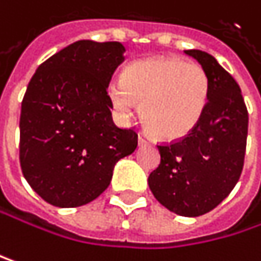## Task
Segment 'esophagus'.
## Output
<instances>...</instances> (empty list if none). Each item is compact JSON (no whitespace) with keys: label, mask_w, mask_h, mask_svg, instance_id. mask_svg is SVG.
<instances>
[{"label":"esophagus","mask_w":261,"mask_h":261,"mask_svg":"<svg viewBox=\"0 0 261 261\" xmlns=\"http://www.w3.org/2000/svg\"><path fill=\"white\" fill-rule=\"evenodd\" d=\"M139 144L141 145H145V144H150V139L144 135H139Z\"/></svg>","instance_id":"esophagus-1"}]
</instances>
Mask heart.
<instances>
[{"label":"heart","instance_id":"heart-1","mask_svg":"<svg viewBox=\"0 0 261 261\" xmlns=\"http://www.w3.org/2000/svg\"><path fill=\"white\" fill-rule=\"evenodd\" d=\"M108 96L122 117H132L144 103V119L162 139H180L202 119L210 79L205 68L176 56L141 59L129 65L122 79H113Z\"/></svg>","mask_w":261,"mask_h":261}]
</instances>
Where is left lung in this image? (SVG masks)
Instances as JSON below:
<instances>
[{
  "label": "left lung",
  "mask_w": 261,
  "mask_h": 261,
  "mask_svg": "<svg viewBox=\"0 0 261 261\" xmlns=\"http://www.w3.org/2000/svg\"><path fill=\"white\" fill-rule=\"evenodd\" d=\"M206 71V110L187 136L159 144L161 164L148 185L159 203L184 217H197L222 203L240 179L248 108L236 79L206 51L185 50Z\"/></svg>",
  "instance_id": "left-lung-1"
}]
</instances>
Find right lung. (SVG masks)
Instances as JSON below:
<instances>
[{
	"mask_svg": "<svg viewBox=\"0 0 261 261\" xmlns=\"http://www.w3.org/2000/svg\"><path fill=\"white\" fill-rule=\"evenodd\" d=\"M120 42L76 41L44 61L21 103L19 164L47 203L82 206L110 185L114 164L138 147L135 128L111 119L108 85L123 61Z\"/></svg>",
	"mask_w": 261,
	"mask_h": 261,
	"instance_id": "1",
	"label": "right lung"
}]
</instances>
